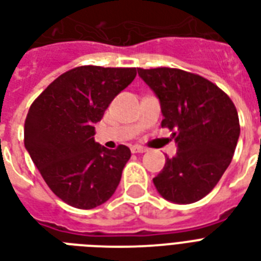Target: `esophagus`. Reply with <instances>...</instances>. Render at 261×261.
<instances>
[{"label":"esophagus","mask_w":261,"mask_h":261,"mask_svg":"<svg viewBox=\"0 0 261 261\" xmlns=\"http://www.w3.org/2000/svg\"><path fill=\"white\" fill-rule=\"evenodd\" d=\"M130 151H132L133 153H143V152H145V151H147V148L141 147V145L135 144V145H132V147H130Z\"/></svg>","instance_id":"obj_1"}]
</instances>
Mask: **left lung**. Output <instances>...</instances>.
I'll list each match as a JSON object with an SVG mask.
<instances>
[{"mask_svg":"<svg viewBox=\"0 0 261 261\" xmlns=\"http://www.w3.org/2000/svg\"><path fill=\"white\" fill-rule=\"evenodd\" d=\"M137 73L159 99L162 126L177 144L153 185L171 203H195L213 191L233 159L240 137L237 109L199 74L171 68H137Z\"/></svg>","mask_w":261,"mask_h":261,"instance_id":"left-lung-1","label":"left lung"}]
</instances>
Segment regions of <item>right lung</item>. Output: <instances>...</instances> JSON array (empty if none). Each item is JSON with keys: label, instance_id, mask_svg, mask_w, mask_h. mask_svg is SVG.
I'll list each match as a JSON object with an SVG mask.
<instances>
[{"label": "right lung", "instance_id": "obj_1", "mask_svg": "<svg viewBox=\"0 0 261 261\" xmlns=\"http://www.w3.org/2000/svg\"><path fill=\"white\" fill-rule=\"evenodd\" d=\"M135 77L136 68L79 66L56 79L28 110L25 149L54 195L72 207H98L120 184L130 149L98 144L94 125Z\"/></svg>", "mask_w": 261, "mask_h": 261}]
</instances>
